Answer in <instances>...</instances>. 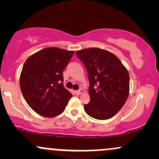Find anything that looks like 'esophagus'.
Listing matches in <instances>:
<instances>
[{
	"instance_id": "34e87169",
	"label": "esophagus",
	"mask_w": 159,
	"mask_h": 159,
	"mask_svg": "<svg viewBox=\"0 0 159 159\" xmlns=\"http://www.w3.org/2000/svg\"><path fill=\"white\" fill-rule=\"evenodd\" d=\"M83 93H84V90H82V89H80V90L75 91V93L77 95H80V94Z\"/></svg>"
}]
</instances>
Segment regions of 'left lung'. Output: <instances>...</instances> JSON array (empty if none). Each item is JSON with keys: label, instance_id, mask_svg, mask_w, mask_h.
I'll list each match as a JSON object with an SVG mask.
<instances>
[{"label": "left lung", "instance_id": "1", "mask_svg": "<svg viewBox=\"0 0 159 159\" xmlns=\"http://www.w3.org/2000/svg\"><path fill=\"white\" fill-rule=\"evenodd\" d=\"M88 74L90 100L84 105L89 116L107 120L123 107L129 93V75L119 58L98 48L76 52Z\"/></svg>", "mask_w": 159, "mask_h": 159}]
</instances>
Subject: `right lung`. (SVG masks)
I'll return each instance as SVG.
<instances>
[{"instance_id":"1","label":"right lung","mask_w":159,"mask_h":159,"mask_svg":"<svg viewBox=\"0 0 159 159\" xmlns=\"http://www.w3.org/2000/svg\"><path fill=\"white\" fill-rule=\"evenodd\" d=\"M74 52L50 47L32 54L24 63L20 87L25 101L38 114L54 117L64 111L72 95L63 87V71Z\"/></svg>"}]
</instances>
